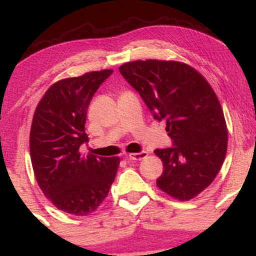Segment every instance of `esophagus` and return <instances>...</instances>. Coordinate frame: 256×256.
<instances>
[{"mask_svg":"<svg viewBox=\"0 0 256 256\" xmlns=\"http://www.w3.org/2000/svg\"><path fill=\"white\" fill-rule=\"evenodd\" d=\"M148 156V152H131V154L128 155V160H134V161H140L142 158H144Z\"/></svg>","mask_w":256,"mask_h":256,"instance_id":"esophagus-1","label":"esophagus"}]
</instances>
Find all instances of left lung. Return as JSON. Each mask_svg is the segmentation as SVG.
<instances>
[{
	"label": "left lung",
	"instance_id": "left-lung-1",
	"mask_svg": "<svg viewBox=\"0 0 256 256\" xmlns=\"http://www.w3.org/2000/svg\"><path fill=\"white\" fill-rule=\"evenodd\" d=\"M119 71L140 92L158 120H166L173 148L156 149L164 172L156 185L179 201H189L210 186L228 150L222 104L210 83L188 64L136 60Z\"/></svg>",
	"mask_w": 256,
	"mask_h": 256
}]
</instances>
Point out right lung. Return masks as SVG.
Here are the masks:
<instances>
[{"instance_id": "obj_1", "label": "right lung", "mask_w": 256, "mask_h": 256, "mask_svg": "<svg viewBox=\"0 0 256 256\" xmlns=\"http://www.w3.org/2000/svg\"><path fill=\"white\" fill-rule=\"evenodd\" d=\"M112 72L92 71L56 82L38 102L32 119L30 156L37 183L58 210L73 216L95 212L118 172L119 156L79 152L89 140L85 122L91 98Z\"/></svg>"}]
</instances>
